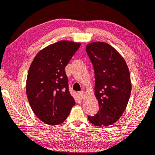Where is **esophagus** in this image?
Instances as JSON below:
<instances>
[{
	"label": "esophagus",
	"instance_id": "1",
	"mask_svg": "<svg viewBox=\"0 0 155 155\" xmlns=\"http://www.w3.org/2000/svg\"><path fill=\"white\" fill-rule=\"evenodd\" d=\"M78 97H79L80 99H83L84 97V91H81L78 93Z\"/></svg>",
	"mask_w": 155,
	"mask_h": 155
}]
</instances>
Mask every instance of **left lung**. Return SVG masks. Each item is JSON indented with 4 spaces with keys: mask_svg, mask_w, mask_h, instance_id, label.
<instances>
[{
    "mask_svg": "<svg viewBox=\"0 0 155 155\" xmlns=\"http://www.w3.org/2000/svg\"><path fill=\"white\" fill-rule=\"evenodd\" d=\"M86 51L93 66L99 106L97 114L88 120L95 126H110L120 119L128 105L132 90L129 69L110 44L93 42L87 45Z\"/></svg>",
    "mask_w": 155,
    "mask_h": 155,
    "instance_id": "left-lung-1",
    "label": "left lung"
}]
</instances>
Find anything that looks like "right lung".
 <instances>
[{"label": "right lung", "instance_id": "right-lung-1", "mask_svg": "<svg viewBox=\"0 0 155 155\" xmlns=\"http://www.w3.org/2000/svg\"><path fill=\"white\" fill-rule=\"evenodd\" d=\"M80 43L60 41L39 51L27 74L26 93L33 113L48 125L62 123L75 105L65 67Z\"/></svg>", "mask_w": 155, "mask_h": 155}]
</instances>
